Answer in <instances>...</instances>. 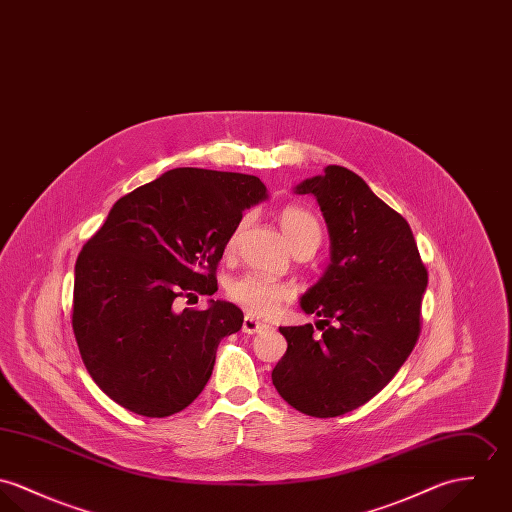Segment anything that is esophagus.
Instances as JSON below:
<instances>
[{
	"label": "esophagus",
	"mask_w": 512,
	"mask_h": 512,
	"mask_svg": "<svg viewBox=\"0 0 512 512\" xmlns=\"http://www.w3.org/2000/svg\"><path fill=\"white\" fill-rule=\"evenodd\" d=\"M263 328H267V324L255 320L253 316L247 314V316L243 318V332H245V334H257V332H261Z\"/></svg>",
	"instance_id": "1"
}]
</instances>
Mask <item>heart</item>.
Segmentation results:
<instances>
[{
    "mask_svg": "<svg viewBox=\"0 0 512 512\" xmlns=\"http://www.w3.org/2000/svg\"><path fill=\"white\" fill-rule=\"evenodd\" d=\"M249 222V216H243L237 228L233 229L228 241V249L231 251L237 245V239L241 231L245 229ZM281 228L284 231V237L290 247L308 243L314 249L320 245L322 239V228L316 216L300 206H286L281 212ZM229 296L243 306L247 312L257 314V316H267L271 314L284 298H286V288L283 284L273 283L261 275H245L241 279H235L229 284Z\"/></svg>",
    "mask_w": 512,
    "mask_h": 512,
    "instance_id": "1",
    "label": "heart"
}]
</instances>
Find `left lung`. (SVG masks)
Instances as JSON below:
<instances>
[{
  "label": "left lung",
  "instance_id": "left-lung-1",
  "mask_svg": "<svg viewBox=\"0 0 512 512\" xmlns=\"http://www.w3.org/2000/svg\"><path fill=\"white\" fill-rule=\"evenodd\" d=\"M330 233V263L300 296L320 320L279 328L286 353L273 385L296 410L334 418L375 397L408 359L420 334L428 271L408 222L345 167L302 180Z\"/></svg>",
  "mask_w": 512,
  "mask_h": 512
}]
</instances>
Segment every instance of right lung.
<instances>
[{"label": "right lung", "instance_id": "right-lung-1", "mask_svg": "<svg viewBox=\"0 0 512 512\" xmlns=\"http://www.w3.org/2000/svg\"><path fill=\"white\" fill-rule=\"evenodd\" d=\"M267 198L251 174L172 169L119 198L82 247L72 330L90 377L117 404L163 418L204 391L243 312L226 300L176 310V300L218 290L233 229Z\"/></svg>", "mask_w": 512, "mask_h": 512}]
</instances>
